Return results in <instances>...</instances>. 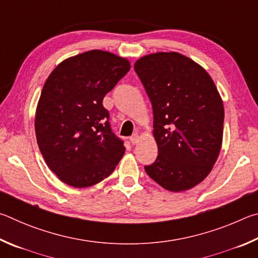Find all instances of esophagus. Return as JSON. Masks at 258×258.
I'll return each mask as SVG.
<instances>
[{
    "label": "esophagus",
    "instance_id": "34e87169",
    "mask_svg": "<svg viewBox=\"0 0 258 258\" xmlns=\"http://www.w3.org/2000/svg\"><path fill=\"white\" fill-rule=\"evenodd\" d=\"M139 142V136L138 134H134L132 137H130V143L133 144V145H136V144Z\"/></svg>",
    "mask_w": 258,
    "mask_h": 258
}]
</instances>
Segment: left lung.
I'll return each mask as SVG.
<instances>
[{
	"instance_id": "left-lung-1",
	"label": "left lung",
	"mask_w": 258,
	"mask_h": 258,
	"mask_svg": "<svg viewBox=\"0 0 258 258\" xmlns=\"http://www.w3.org/2000/svg\"><path fill=\"white\" fill-rule=\"evenodd\" d=\"M154 115L159 148L146 173L170 191H184L213 169L223 137V102L204 68L177 52L145 55L134 67Z\"/></svg>"
}]
</instances>
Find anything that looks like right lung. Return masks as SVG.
<instances>
[{"instance_id":"obj_1","label":"right lung","mask_w":258,"mask_h":258,"mask_svg":"<svg viewBox=\"0 0 258 258\" xmlns=\"http://www.w3.org/2000/svg\"><path fill=\"white\" fill-rule=\"evenodd\" d=\"M129 70L126 58L93 49L62 61L45 81L36 108V138L61 181L94 186L122 159L123 141L112 132L103 98Z\"/></svg>"}]
</instances>
